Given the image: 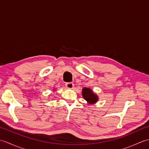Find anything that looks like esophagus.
I'll return each instance as SVG.
<instances>
[{"label": "esophagus", "mask_w": 149, "mask_h": 149, "mask_svg": "<svg viewBox=\"0 0 149 149\" xmlns=\"http://www.w3.org/2000/svg\"><path fill=\"white\" fill-rule=\"evenodd\" d=\"M66 87L68 88V89H73L74 87V84L72 83H68L66 84Z\"/></svg>", "instance_id": "34e87169"}]
</instances>
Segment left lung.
I'll use <instances>...</instances> for the list:
<instances>
[{"label":"left lung","instance_id":"left-lung-1","mask_svg":"<svg viewBox=\"0 0 149 149\" xmlns=\"http://www.w3.org/2000/svg\"><path fill=\"white\" fill-rule=\"evenodd\" d=\"M82 95L84 100L87 101L88 104H95L98 100H99V97H98L96 93H93V90L88 88H84L82 90Z\"/></svg>","mask_w":149,"mask_h":149}]
</instances>
